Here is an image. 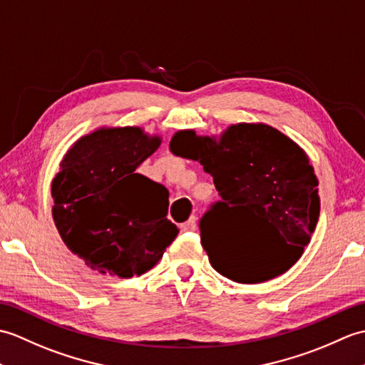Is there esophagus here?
Returning <instances> with one entry per match:
<instances>
[{"instance_id":"1","label":"esophagus","mask_w":365,"mask_h":365,"mask_svg":"<svg viewBox=\"0 0 365 365\" xmlns=\"http://www.w3.org/2000/svg\"><path fill=\"white\" fill-rule=\"evenodd\" d=\"M182 231H195L197 230V217L192 215L187 222L181 225Z\"/></svg>"}]
</instances>
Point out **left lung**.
I'll use <instances>...</instances> for the list:
<instances>
[{
    "mask_svg": "<svg viewBox=\"0 0 365 365\" xmlns=\"http://www.w3.org/2000/svg\"><path fill=\"white\" fill-rule=\"evenodd\" d=\"M173 155L198 160L220 195L200 220L201 245L214 269L256 284L287 272L299 257L320 214L319 181L306 153L269 125L239 123L220 135L180 131ZM242 225L246 232L237 235Z\"/></svg>",
    "mask_w": 365,
    "mask_h": 365,
    "instance_id": "obj_1",
    "label": "left lung"
}]
</instances>
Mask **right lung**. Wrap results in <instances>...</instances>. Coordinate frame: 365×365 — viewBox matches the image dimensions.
Segmentation results:
<instances>
[{"label": "right lung", "mask_w": 365, "mask_h": 365, "mask_svg": "<svg viewBox=\"0 0 365 365\" xmlns=\"http://www.w3.org/2000/svg\"><path fill=\"white\" fill-rule=\"evenodd\" d=\"M160 145L140 128H101L63 156L51 184L63 244L100 273L133 278L158 264L180 230L168 190L135 168Z\"/></svg>", "instance_id": "1"}]
</instances>
